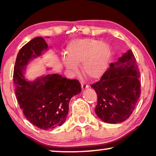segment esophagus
<instances>
[{
    "mask_svg": "<svg viewBox=\"0 0 156 156\" xmlns=\"http://www.w3.org/2000/svg\"><path fill=\"white\" fill-rule=\"evenodd\" d=\"M81 85H82V90L87 89V88L89 87V84H88L87 82H84V81H81Z\"/></svg>",
    "mask_w": 156,
    "mask_h": 156,
    "instance_id": "obj_1",
    "label": "esophagus"
}]
</instances>
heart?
<instances>
[{
  "instance_id": "obj_1",
  "label": "heart",
  "mask_w": 156,
  "mask_h": 156,
  "mask_svg": "<svg viewBox=\"0 0 156 156\" xmlns=\"http://www.w3.org/2000/svg\"><path fill=\"white\" fill-rule=\"evenodd\" d=\"M111 57V49L107 43L94 39L74 40L69 45L68 55L62 61L72 74L78 72V65L83 63V71L92 79L101 76L106 70Z\"/></svg>"
}]
</instances>
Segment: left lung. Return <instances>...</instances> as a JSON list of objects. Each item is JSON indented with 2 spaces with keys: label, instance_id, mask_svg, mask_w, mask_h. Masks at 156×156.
Returning <instances> with one entry per match:
<instances>
[{
  "label": "left lung",
  "instance_id": "left-lung-1",
  "mask_svg": "<svg viewBox=\"0 0 156 156\" xmlns=\"http://www.w3.org/2000/svg\"><path fill=\"white\" fill-rule=\"evenodd\" d=\"M140 76L135 57L129 50L91 84L98 96L95 113L102 121L117 124L131 116L141 94Z\"/></svg>",
  "mask_w": 156,
  "mask_h": 156
}]
</instances>
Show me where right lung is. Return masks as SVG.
Returning a JSON list of instances; mask_svg holds the SVG:
<instances>
[{
    "label": "right lung",
    "instance_id": "1",
    "mask_svg": "<svg viewBox=\"0 0 156 156\" xmlns=\"http://www.w3.org/2000/svg\"><path fill=\"white\" fill-rule=\"evenodd\" d=\"M47 48L42 37H34L23 46L16 56L13 76L16 99L25 117L44 130L65 122L71 98L82 90L77 80H69L56 74H48L34 82L25 80L23 72L29 61L41 55Z\"/></svg>",
    "mask_w": 156,
    "mask_h": 156
}]
</instances>
